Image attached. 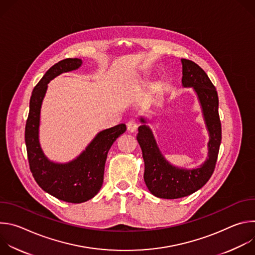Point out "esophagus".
<instances>
[{
    "instance_id": "obj_1",
    "label": "esophagus",
    "mask_w": 255,
    "mask_h": 255,
    "mask_svg": "<svg viewBox=\"0 0 255 255\" xmlns=\"http://www.w3.org/2000/svg\"><path fill=\"white\" fill-rule=\"evenodd\" d=\"M137 128H138V125H137V123H136L135 120H130V121L127 123V129H128L129 132L133 133V132H135V131L137 130Z\"/></svg>"
}]
</instances>
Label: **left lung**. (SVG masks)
I'll return each instance as SVG.
<instances>
[{
  "mask_svg": "<svg viewBox=\"0 0 255 255\" xmlns=\"http://www.w3.org/2000/svg\"><path fill=\"white\" fill-rule=\"evenodd\" d=\"M184 88H192L197 95L209 134L208 157L194 168L178 167L168 162L161 153L147 120L139 118L137 140L144 160V181L149 192L161 199L187 197L206 185L214 172L221 144L222 130L218 113L219 100L217 91L206 72L194 61L181 59Z\"/></svg>",
  "mask_w": 255,
  "mask_h": 255,
  "instance_id": "1",
  "label": "left lung"
}]
</instances>
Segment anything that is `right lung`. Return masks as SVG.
Here are the masks:
<instances>
[{"label":"right lung","instance_id":"obj_1","mask_svg":"<svg viewBox=\"0 0 255 255\" xmlns=\"http://www.w3.org/2000/svg\"><path fill=\"white\" fill-rule=\"evenodd\" d=\"M83 60L66 58L51 66L36 85L29 105L25 127L30 170L36 183L58 200L67 203H84L94 198L102 188L107 155L112 144L126 131L125 124L100 131L80 155L68 162L50 160L43 152L39 141L40 112L48 84L64 72L80 68Z\"/></svg>","mask_w":255,"mask_h":255}]
</instances>
